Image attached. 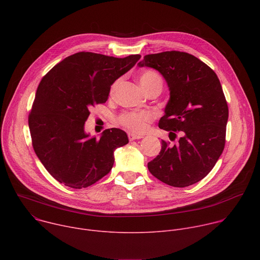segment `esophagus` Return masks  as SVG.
<instances>
[{"label":"esophagus","instance_id":"1","mask_svg":"<svg viewBox=\"0 0 260 260\" xmlns=\"http://www.w3.org/2000/svg\"><path fill=\"white\" fill-rule=\"evenodd\" d=\"M127 136H128V139H129L131 141H134V140H138V139H142V138H143V136H139V135L132 134V133H129Z\"/></svg>","mask_w":260,"mask_h":260}]
</instances>
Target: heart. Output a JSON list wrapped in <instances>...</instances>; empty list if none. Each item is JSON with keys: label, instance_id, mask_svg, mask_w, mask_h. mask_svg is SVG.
Masks as SVG:
<instances>
[{"label": "heart", "instance_id": "b5f03b06", "mask_svg": "<svg viewBox=\"0 0 260 260\" xmlns=\"http://www.w3.org/2000/svg\"><path fill=\"white\" fill-rule=\"evenodd\" d=\"M139 83L145 91L146 89L155 84H162V81L156 72L152 70H146L139 76ZM118 84L119 80H116L112 84L110 89L111 94L115 92L116 88L118 87ZM152 118L153 115L150 112L143 111V112H125L119 116L118 120L120 124L124 127L136 133H142L147 128V124L152 120Z\"/></svg>", "mask_w": 260, "mask_h": 260}]
</instances>
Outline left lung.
I'll return each mask as SVG.
<instances>
[{"label": "left lung", "instance_id": "obj_1", "mask_svg": "<svg viewBox=\"0 0 260 260\" xmlns=\"http://www.w3.org/2000/svg\"><path fill=\"white\" fill-rule=\"evenodd\" d=\"M139 67L157 70L170 88V100L158 126L181 138L175 145L161 141L159 154L148 170L161 182L186 187L204 179L225 146L229 107L216 73L187 52L147 54Z\"/></svg>", "mask_w": 260, "mask_h": 260}]
</instances>
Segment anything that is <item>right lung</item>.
<instances>
[{"instance_id":"obj_1","label":"right lung","mask_w":260,"mask_h":260,"mask_svg":"<svg viewBox=\"0 0 260 260\" xmlns=\"http://www.w3.org/2000/svg\"><path fill=\"white\" fill-rule=\"evenodd\" d=\"M140 57L77 52L42 78L28 115V127L35 153L59 183L85 188L112 169L114 151L128 143L127 135L113 127L105 129L100 139L89 138L84 124L89 110L106 103L111 85Z\"/></svg>"}]
</instances>
